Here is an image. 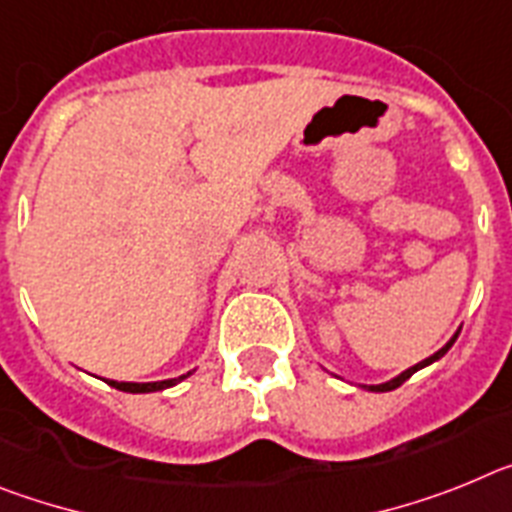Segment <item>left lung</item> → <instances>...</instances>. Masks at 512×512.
I'll return each mask as SVG.
<instances>
[{
  "instance_id": "left-lung-1",
  "label": "left lung",
  "mask_w": 512,
  "mask_h": 512,
  "mask_svg": "<svg viewBox=\"0 0 512 512\" xmlns=\"http://www.w3.org/2000/svg\"><path fill=\"white\" fill-rule=\"evenodd\" d=\"M456 337H459V332H456V335H453V337H451V340H448V342H446V345H443V348H441V350H438V353H435V355H430V358H425V361H420V363H417V366L407 368V371H404V373H399L397 379H391V381H386V384H376V386H368V389H371V391H391V389H397V386H402V384H404V381L410 379L412 373H415V371H420V368H425V366H430V363H433V361H438V358H443V355H446V353H448V348H451L453 342H456Z\"/></svg>"
}]
</instances>
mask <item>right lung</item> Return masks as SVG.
Listing matches in <instances>:
<instances>
[{
	"label": "right lung",
	"instance_id": "right-lung-1",
	"mask_svg": "<svg viewBox=\"0 0 512 512\" xmlns=\"http://www.w3.org/2000/svg\"><path fill=\"white\" fill-rule=\"evenodd\" d=\"M185 376H190V373H185ZM185 376H177V379H167V381H151V384H133V381H108L110 386H115V389L121 391H131V394H144V391H159V389H167V386H175L177 381H182Z\"/></svg>",
	"mask_w": 512,
	"mask_h": 512
}]
</instances>
